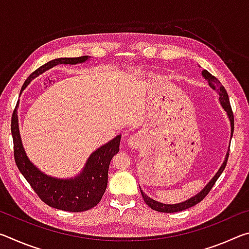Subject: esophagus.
I'll list each match as a JSON object with an SVG mask.
<instances>
[{"instance_id": "1", "label": "esophagus", "mask_w": 249, "mask_h": 249, "mask_svg": "<svg viewBox=\"0 0 249 249\" xmlns=\"http://www.w3.org/2000/svg\"><path fill=\"white\" fill-rule=\"evenodd\" d=\"M127 144L129 146L130 149H137L138 147L142 144V138L138 134H133L132 136L128 138Z\"/></svg>"}]
</instances>
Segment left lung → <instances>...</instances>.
<instances>
[{
    "label": "left lung",
    "instance_id": "obj_1",
    "mask_svg": "<svg viewBox=\"0 0 249 249\" xmlns=\"http://www.w3.org/2000/svg\"><path fill=\"white\" fill-rule=\"evenodd\" d=\"M202 75H203L204 79L208 80L209 82V86L212 88V89L216 90L218 95H220V102L222 104L223 108L225 109L226 113H227V116H229L230 122H231V137L233 136V133H234V115H233V111H231V104H230V99H229V94H227V92L225 90V88L222 86L220 80L216 79L214 75L211 74L208 70H203L202 71ZM229 155H230V149L227 151L226 154V157L224 162H223V165L221 166L220 169L215 174V176L213 177L212 180L210 181V182L205 185L203 188V190L200 191L197 195H196L195 196L190 197V199L184 201V202H181V203H177V204H165V203H160L158 201H155L151 199V197L147 196L144 192L142 191L141 189V192H142V199H144L145 203L149 206L150 209H153L155 211H158V212H163V213H174V212H180V211H183V210H187L189 208H191V206H195L196 204L199 203L202 200L204 199V197L209 195V192L211 191V189L213 188V185L215 184L216 180L220 178V176L222 175L223 170L225 169L226 167V163H227V159H229ZM141 188V187H140Z\"/></svg>",
    "mask_w": 249,
    "mask_h": 249
}]
</instances>
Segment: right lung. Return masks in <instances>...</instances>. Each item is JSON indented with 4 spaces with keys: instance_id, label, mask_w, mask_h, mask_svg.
Wrapping results in <instances>:
<instances>
[{
    "instance_id": "right-lung-1",
    "label": "right lung",
    "mask_w": 249,
    "mask_h": 249,
    "mask_svg": "<svg viewBox=\"0 0 249 249\" xmlns=\"http://www.w3.org/2000/svg\"><path fill=\"white\" fill-rule=\"evenodd\" d=\"M89 58V56H82L77 58L53 59L34 71L24 82L22 88L25 89L33 79L44 73L45 71L52 69L54 66L61 64H82ZM11 129L12 136H13L16 166L41 201L52 208L68 211V212H83V211L94 208L99 203L107 185L109 162L113 156L120 151L121 135H117L112 141L93 151L87 160L81 174L75 176L74 178L58 179L45 175L29 161L25 154L22 140H20L16 109L12 116Z\"/></svg>"
}]
</instances>
